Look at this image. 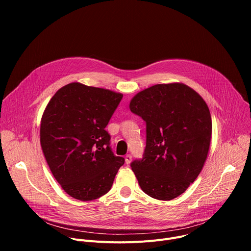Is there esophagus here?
Here are the masks:
<instances>
[{
    "mask_svg": "<svg viewBox=\"0 0 251 251\" xmlns=\"http://www.w3.org/2000/svg\"><path fill=\"white\" fill-rule=\"evenodd\" d=\"M131 160H132V156H131V155H126V157H125V163H126L127 165H129V164L131 163Z\"/></svg>",
    "mask_w": 251,
    "mask_h": 251,
    "instance_id": "obj_1",
    "label": "esophagus"
}]
</instances>
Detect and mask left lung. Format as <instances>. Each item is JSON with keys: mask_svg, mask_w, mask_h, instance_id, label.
<instances>
[{"mask_svg": "<svg viewBox=\"0 0 251 251\" xmlns=\"http://www.w3.org/2000/svg\"><path fill=\"white\" fill-rule=\"evenodd\" d=\"M129 107L146 122L144 155L131 163L142 191L161 201L182 195L208 154L212 125L205 101L193 88L175 82L138 92Z\"/></svg>", "mask_w": 251, "mask_h": 251, "instance_id": "obj_1", "label": "left lung"}]
</instances>
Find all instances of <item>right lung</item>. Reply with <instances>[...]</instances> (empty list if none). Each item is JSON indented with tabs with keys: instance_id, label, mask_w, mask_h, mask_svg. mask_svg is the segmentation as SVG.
Masks as SVG:
<instances>
[{
	"instance_id": "1",
	"label": "right lung",
	"mask_w": 251,
	"mask_h": 251,
	"mask_svg": "<svg viewBox=\"0 0 251 251\" xmlns=\"http://www.w3.org/2000/svg\"><path fill=\"white\" fill-rule=\"evenodd\" d=\"M123 94L73 82L51 97L41 121V146L64 192L96 200L112 187L123 157L113 154L105 130Z\"/></svg>"
}]
</instances>
